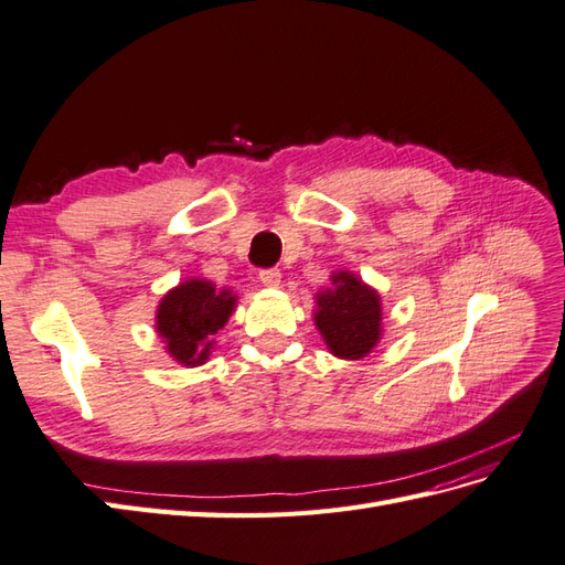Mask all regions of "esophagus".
Listing matches in <instances>:
<instances>
[{
  "instance_id": "esophagus-1",
  "label": "esophagus",
  "mask_w": 565,
  "mask_h": 565,
  "mask_svg": "<svg viewBox=\"0 0 565 565\" xmlns=\"http://www.w3.org/2000/svg\"><path fill=\"white\" fill-rule=\"evenodd\" d=\"M259 281L265 284V286H269V288H279V284H281V271L279 269H262L259 271Z\"/></svg>"
}]
</instances>
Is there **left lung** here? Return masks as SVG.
<instances>
[{
	"mask_svg": "<svg viewBox=\"0 0 565 565\" xmlns=\"http://www.w3.org/2000/svg\"><path fill=\"white\" fill-rule=\"evenodd\" d=\"M315 324L334 356L359 361L380 342V296L351 271L332 274V288L315 296Z\"/></svg>",
	"mask_w": 565,
	"mask_h": 565,
	"instance_id": "1",
	"label": "left lung"
}]
</instances>
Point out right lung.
<instances>
[{"label": "right lung", "mask_w": 565, "mask_h": 565, "mask_svg": "<svg viewBox=\"0 0 565 565\" xmlns=\"http://www.w3.org/2000/svg\"><path fill=\"white\" fill-rule=\"evenodd\" d=\"M235 296L204 279H188L168 291L156 310V332L170 359L182 365H202L214 347V334L228 322Z\"/></svg>", "instance_id": "1"}]
</instances>
